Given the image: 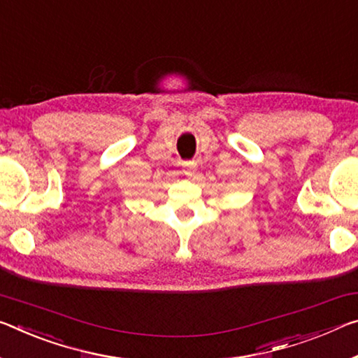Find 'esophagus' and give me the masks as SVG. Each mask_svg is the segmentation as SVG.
Instances as JSON below:
<instances>
[{
    "instance_id": "34e87169",
    "label": "esophagus",
    "mask_w": 358,
    "mask_h": 358,
    "mask_svg": "<svg viewBox=\"0 0 358 358\" xmlns=\"http://www.w3.org/2000/svg\"><path fill=\"white\" fill-rule=\"evenodd\" d=\"M196 169H197V162H194V161L183 162V173L186 175V177H192V175L196 173Z\"/></svg>"
}]
</instances>
